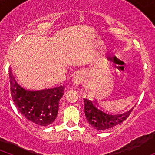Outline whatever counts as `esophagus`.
<instances>
[{
	"label": "esophagus",
	"instance_id": "34e87169",
	"mask_svg": "<svg viewBox=\"0 0 155 155\" xmlns=\"http://www.w3.org/2000/svg\"><path fill=\"white\" fill-rule=\"evenodd\" d=\"M72 81H73V84H74V85H78L81 83V77L79 74L75 75Z\"/></svg>",
	"mask_w": 155,
	"mask_h": 155
}]
</instances>
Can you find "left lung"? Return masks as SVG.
Instances as JSON below:
<instances>
[{"label": "left lung", "mask_w": 155, "mask_h": 155, "mask_svg": "<svg viewBox=\"0 0 155 155\" xmlns=\"http://www.w3.org/2000/svg\"><path fill=\"white\" fill-rule=\"evenodd\" d=\"M84 114L88 124L98 130H105L123 123L132 109L120 115H111L98 108L91 100L84 98Z\"/></svg>", "instance_id": "left-lung-1"}]
</instances>
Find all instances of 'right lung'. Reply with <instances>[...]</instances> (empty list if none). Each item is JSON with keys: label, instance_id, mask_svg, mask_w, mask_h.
<instances>
[{"label": "right lung", "instance_id": "add662e5", "mask_svg": "<svg viewBox=\"0 0 155 155\" xmlns=\"http://www.w3.org/2000/svg\"><path fill=\"white\" fill-rule=\"evenodd\" d=\"M9 78L12 98L22 116L38 126L53 124L57 116L59 101L64 87L61 85L50 89L28 90L15 80L11 70Z\"/></svg>", "mask_w": 155, "mask_h": 155}]
</instances>
